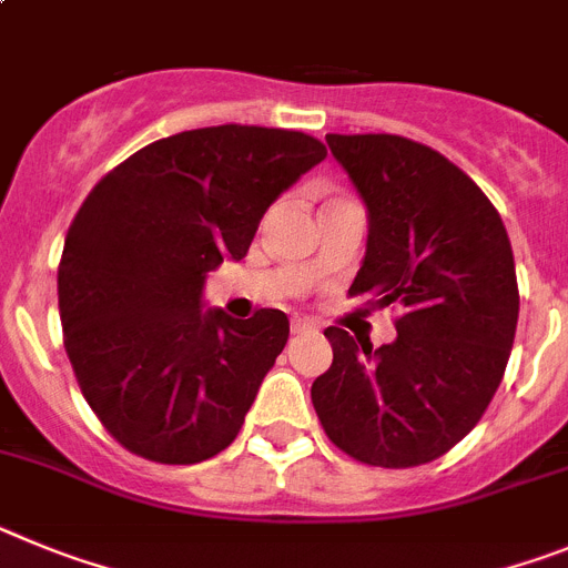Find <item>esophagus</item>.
Wrapping results in <instances>:
<instances>
[{"label": "esophagus", "mask_w": 568, "mask_h": 568, "mask_svg": "<svg viewBox=\"0 0 568 568\" xmlns=\"http://www.w3.org/2000/svg\"><path fill=\"white\" fill-rule=\"evenodd\" d=\"M317 325L312 323V320H305V317H294L291 320V332L294 334H305V332H314Z\"/></svg>", "instance_id": "34e87169"}]
</instances>
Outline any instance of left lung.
Segmentation results:
<instances>
[{"mask_svg":"<svg viewBox=\"0 0 568 568\" xmlns=\"http://www.w3.org/2000/svg\"><path fill=\"white\" fill-rule=\"evenodd\" d=\"M368 209V245L348 294L397 305V339L328 325L332 368L312 386L328 440L368 466L412 468L466 437L500 386L515 343L509 234L489 196L434 148L394 134H328Z\"/></svg>","mask_w":568,"mask_h":568,"instance_id":"obj_1","label":"left lung"}]
</instances>
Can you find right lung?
I'll list each match as a JSON object with an SVG mask.
<instances>
[{
  "mask_svg": "<svg viewBox=\"0 0 568 568\" xmlns=\"http://www.w3.org/2000/svg\"><path fill=\"white\" fill-rule=\"evenodd\" d=\"M325 154L300 131L196 128L140 148L85 196L59 260V320L79 392L128 452L189 466L234 443L288 317L202 312V283L243 260L265 209Z\"/></svg>",
  "mask_w": 568,
  "mask_h": 568,
  "instance_id": "obj_1",
  "label": "right lung"
}]
</instances>
